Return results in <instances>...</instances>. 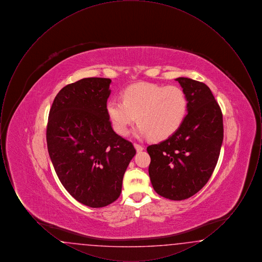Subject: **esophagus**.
<instances>
[{"label": "esophagus", "mask_w": 262, "mask_h": 262, "mask_svg": "<svg viewBox=\"0 0 262 262\" xmlns=\"http://www.w3.org/2000/svg\"><path fill=\"white\" fill-rule=\"evenodd\" d=\"M134 145H135V148H136L137 152H140V151H142V150L144 149V148H143V146H142V145H140V144L135 143Z\"/></svg>", "instance_id": "obj_1"}]
</instances>
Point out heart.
<instances>
[{
    "instance_id": "obj_1",
    "label": "heart",
    "mask_w": 262,
    "mask_h": 262,
    "mask_svg": "<svg viewBox=\"0 0 262 262\" xmlns=\"http://www.w3.org/2000/svg\"><path fill=\"white\" fill-rule=\"evenodd\" d=\"M186 92L177 85L140 82L125 88L123 101L109 100L106 113L113 128L125 136L129 125L139 122L134 134L137 137L166 139L180 128L187 116Z\"/></svg>"
}]
</instances>
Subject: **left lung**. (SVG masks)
<instances>
[{"label":"left lung","instance_id":"8db88e82","mask_svg":"<svg viewBox=\"0 0 262 262\" xmlns=\"http://www.w3.org/2000/svg\"><path fill=\"white\" fill-rule=\"evenodd\" d=\"M176 80L187 94V116L174 135L147 147L148 173L159 195L184 200L206 185L216 167L224 136L223 116L206 84L187 77Z\"/></svg>","mask_w":262,"mask_h":262}]
</instances>
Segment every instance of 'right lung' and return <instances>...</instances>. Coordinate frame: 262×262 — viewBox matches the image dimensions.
Instances as JSON below:
<instances>
[{"mask_svg": "<svg viewBox=\"0 0 262 262\" xmlns=\"http://www.w3.org/2000/svg\"><path fill=\"white\" fill-rule=\"evenodd\" d=\"M111 82L88 77L62 88L47 125L48 152L59 180L74 199L92 208L118 200L136 155L132 142L113 130L107 116Z\"/></svg>", "mask_w": 262, "mask_h": 262, "instance_id": "right-lung-1", "label": "right lung"}]
</instances>
